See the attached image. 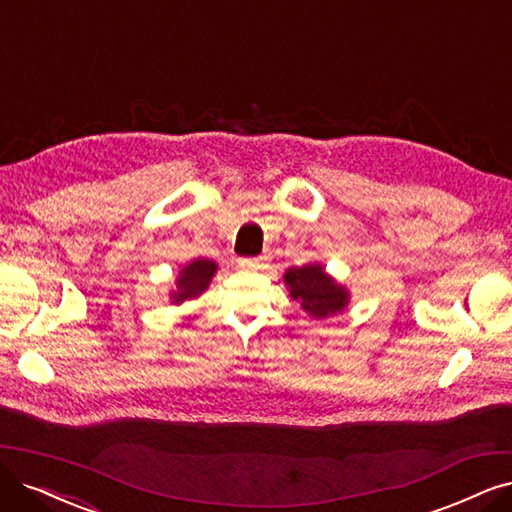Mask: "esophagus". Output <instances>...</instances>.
<instances>
[{"label": "esophagus", "mask_w": 512, "mask_h": 512, "mask_svg": "<svg viewBox=\"0 0 512 512\" xmlns=\"http://www.w3.org/2000/svg\"><path fill=\"white\" fill-rule=\"evenodd\" d=\"M238 266L242 270H259L261 268V259H253V257H240Z\"/></svg>", "instance_id": "34e87169"}]
</instances>
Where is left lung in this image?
<instances>
[{
    "label": "left lung",
    "mask_w": 512,
    "mask_h": 512,
    "mask_svg": "<svg viewBox=\"0 0 512 512\" xmlns=\"http://www.w3.org/2000/svg\"><path fill=\"white\" fill-rule=\"evenodd\" d=\"M282 280L293 301L316 320L342 314L350 304L348 287L337 282L318 261L289 268Z\"/></svg>",
    "instance_id": "8db88e82"
}]
</instances>
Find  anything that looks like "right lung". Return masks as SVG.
Masks as SVG:
<instances>
[{
    "label": "right lung",
    "instance_id": "obj_1",
    "mask_svg": "<svg viewBox=\"0 0 512 512\" xmlns=\"http://www.w3.org/2000/svg\"><path fill=\"white\" fill-rule=\"evenodd\" d=\"M217 270H219L217 261L204 259V257H198V259H192L189 263H185L175 278V285L168 291L170 304L181 306L183 301L198 299L202 293H206L208 287H211L213 276L217 274Z\"/></svg>",
    "mask_w": 512,
    "mask_h": 512
}]
</instances>
